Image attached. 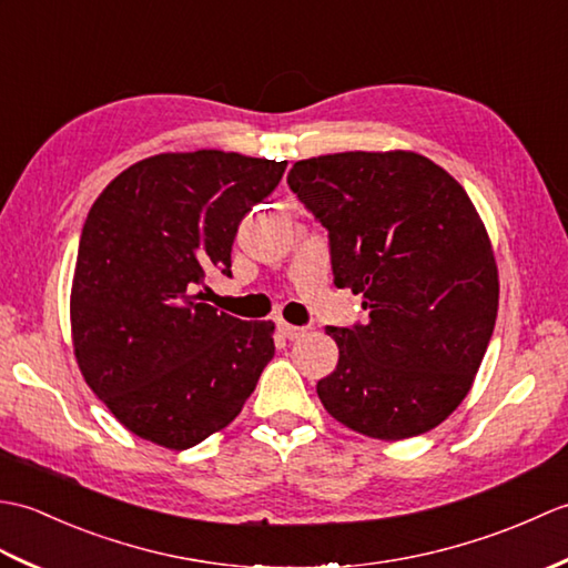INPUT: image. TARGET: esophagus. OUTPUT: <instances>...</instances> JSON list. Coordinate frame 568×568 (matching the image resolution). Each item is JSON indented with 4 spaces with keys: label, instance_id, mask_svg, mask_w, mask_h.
I'll return each mask as SVG.
<instances>
[{
    "label": "esophagus",
    "instance_id": "1",
    "mask_svg": "<svg viewBox=\"0 0 568 568\" xmlns=\"http://www.w3.org/2000/svg\"><path fill=\"white\" fill-rule=\"evenodd\" d=\"M277 327H281V334L285 336V339H291V342H295V339H300V336L307 334L305 327H295V324H287V322H281Z\"/></svg>",
    "mask_w": 568,
    "mask_h": 568
}]
</instances>
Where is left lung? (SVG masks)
<instances>
[{"mask_svg":"<svg viewBox=\"0 0 568 568\" xmlns=\"http://www.w3.org/2000/svg\"><path fill=\"white\" fill-rule=\"evenodd\" d=\"M287 185L329 232L336 287L368 320L327 327L339 364L317 383L344 427L397 442L462 405L498 315V265L466 190L415 151L297 161Z\"/></svg>","mask_w":568,"mask_h":568,"instance_id":"8db88e82","label":"left lung"}]
</instances>
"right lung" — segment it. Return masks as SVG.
I'll return each instance as SVG.
<instances>
[{
    "label": "right lung",
    "mask_w": 568,
    "mask_h": 568,
    "mask_svg": "<svg viewBox=\"0 0 568 568\" xmlns=\"http://www.w3.org/2000/svg\"><path fill=\"white\" fill-rule=\"evenodd\" d=\"M285 161L214 149L129 165L94 200L70 291L84 383L136 437L183 452L224 429L275 354L273 322L200 303Z\"/></svg>",
    "instance_id": "right-lung-1"
}]
</instances>
